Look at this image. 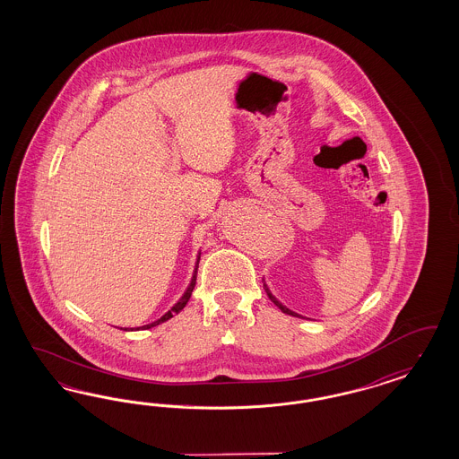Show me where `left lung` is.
<instances>
[{"mask_svg": "<svg viewBox=\"0 0 459 459\" xmlns=\"http://www.w3.org/2000/svg\"><path fill=\"white\" fill-rule=\"evenodd\" d=\"M263 282H264V290L265 292H267V296H269V299H271L274 305L278 306L279 309H281L282 313H286V315H290V316H296V318L299 316L298 313H294V311H291L290 307H286V306L282 305V303H279L278 299L273 296V292L269 291V288H267V284H265L264 279H263Z\"/></svg>", "mask_w": 459, "mask_h": 459, "instance_id": "obj_1", "label": "left lung"}]
</instances>
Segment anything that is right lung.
<instances>
[{
  "mask_svg": "<svg viewBox=\"0 0 459 459\" xmlns=\"http://www.w3.org/2000/svg\"><path fill=\"white\" fill-rule=\"evenodd\" d=\"M200 254L202 252H198V255H196V263H195L194 269V276H192V281H190V284H188V288H186V291L183 292V296H181L180 299H178V303L173 306L168 313H165L160 320L153 321V323H150V325H144V326H139V328H143V330H150V328H153L156 325H160V323H165V321L169 320V318H173L175 315H178L181 309L186 306L188 303V299H190V296H192V292H194L195 284H196V273H198V263H200ZM138 328V330H139Z\"/></svg>",
  "mask_w": 459,
  "mask_h": 459,
  "instance_id": "right-lung-1",
  "label": "right lung"
}]
</instances>
